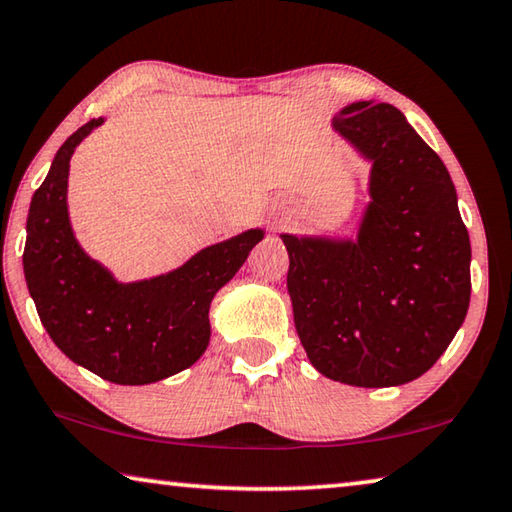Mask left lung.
Returning a JSON list of instances; mask_svg holds the SVG:
<instances>
[{"label": "left lung", "instance_id": "obj_1", "mask_svg": "<svg viewBox=\"0 0 512 512\" xmlns=\"http://www.w3.org/2000/svg\"><path fill=\"white\" fill-rule=\"evenodd\" d=\"M332 129L371 161V202L355 241L282 234L296 332L330 380L410 383L440 360L469 307L456 186L392 104H348Z\"/></svg>", "mask_w": 512, "mask_h": 512}]
</instances>
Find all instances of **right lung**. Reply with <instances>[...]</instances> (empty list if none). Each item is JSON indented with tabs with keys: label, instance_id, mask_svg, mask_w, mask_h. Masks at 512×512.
Here are the masks:
<instances>
[{
	"label": "right lung",
	"instance_id": "right-lung-1",
	"mask_svg": "<svg viewBox=\"0 0 512 512\" xmlns=\"http://www.w3.org/2000/svg\"><path fill=\"white\" fill-rule=\"evenodd\" d=\"M102 123L93 118L61 145L31 198L24 278L40 323L72 362L109 383L148 385L189 369L205 353L212 298L264 232L214 243L166 275L118 282L84 253L68 216L70 157Z\"/></svg>",
	"mask_w": 512,
	"mask_h": 512
}]
</instances>
